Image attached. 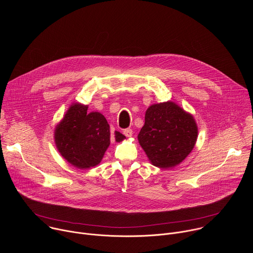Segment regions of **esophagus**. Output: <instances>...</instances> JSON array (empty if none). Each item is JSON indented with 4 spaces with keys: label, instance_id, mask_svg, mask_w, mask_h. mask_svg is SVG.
Instances as JSON below:
<instances>
[{
    "label": "esophagus",
    "instance_id": "obj_1",
    "mask_svg": "<svg viewBox=\"0 0 253 253\" xmlns=\"http://www.w3.org/2000/svg\"><path fill=\"white\" fill-rule=\"evenodd\" d=\"M123 133H124V135H125L126 137H131V136L133 135V131H132V129H130V128L125 129V130L123 131Z\"/></svg>",
    "mask_w": 253,
    "mask_h": 253
}]
</instances>
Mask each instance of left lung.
Returning a JSON list of instances; mask_svg holds the SVG:
<instances>
[{
	"label": "left lung",
	"mask_w": 253,
	"mask_h": 253,
	"mask_svg": "<svg viewBox=\"0 0 253 253\" xmlns=\"http://www.w3.org/2000/svg\"><path fill=\"white\" fill-rule=\"evenodd\" d=\"M197 133L193 117L175 103L166 102L148 108L138 140L151 163L165 169L187 157L195 145Z\"/></svg>",
	"instance_id": "obj_1"
}]
</instances>
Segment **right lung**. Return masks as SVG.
<instances>
[{
    "instance_id": "right-lung-1",
    "label": "right lung",
    "mask_w": 253,
    "mask_h": 253,
    "mask_svg": "<svg viewBox=\"0 0 253 253\" xmlns=\"http://www.w3.org/2000/svg\"><path fill=\"white\" fill-rule=\"evenodd\" d=\"M88 106L70 107L55 130V142L61 155L73 166L85 169L96 166L103 158L111 140L125 138L111 132L106 118L98 112L88 113Z\"/></svg>"
}]
</instances>
